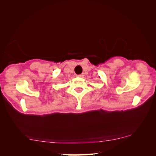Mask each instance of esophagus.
Instances as JSON below:
<instances>
[{"label":"esophagus","instance_id":"obj_1","mask_svg":"<svg viewBox=\"0 0 156 156\" xmlns=\"http://www.w3.org/2000/svg\"><path fill=\"white\" fill-rule=\"evenodd\" d=\"M77 76H78V77H83V74H80V75H77Z\"/></svg>","mask_w":156,"mask_h":156}]
</instances>
